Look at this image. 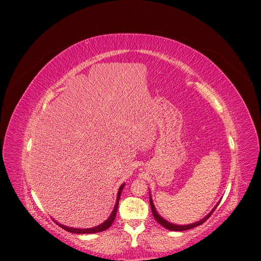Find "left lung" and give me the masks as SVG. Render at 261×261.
<instances>
[{"label":"left lung","instance_id":"8db88e82","mask_svg":"<svg viewBox=\"0 0 261 261\" xmlns=\"http://www.w3.org/2000/svg\"><path fill=\"white\" fill-rule=\"evenodd\" d=\"M150 198V206H151V211H152V215H153V217H154V219L155 220L162 225V226H164V227H166L167 229H169V230H175V231H182V230H187V229H190V228H194V227H196V226H198V225H201L202 223H204L205 221L207 220V219L212 216V214L214 213V211L216 210V207H217V205L219 204H217L216 206L214 207V210L210 213V214H207V216H205L202 220H200V221H198V222H196V223H191V224H187V225H176V224H173V223H170V222H168L167 220H165V219L164 218H162L159 214H158V212L155 211V207H154V204H153V202H152V199H151V196L149 197Z\"/></svg>","mask_w":261,"mask_h":261}]
</instances>
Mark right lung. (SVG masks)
Masks as SVG:
<instances>
[{
	"mask_svg": "<svg viewBox=\"0 0 261 261\" xmlns=\"http://www.w3.org/2000/svg\"><path fill=\"white\" fill-rule=\"evenodd\" d=\"M123 186H125V183H123V184L119 187L114 210L112 211L111 215H110V217L107 219V220H106L103 223H101V224H99V225H97V226H95V227H91V228H74V227L64 226L63 224H60V223H58V222H56V221H55V222H56V223H57L60 227H62L63 229L67 230V231H70V232H73V234H95V232H99V231H102V230L108 229L110 226L112 225V223H113V221H114V219H115V217H116V212H117V207H118V202H119L120 194H121V190H122Z\"/></svg>",
	"mask_w": 261,
	"mask_h": 261,
	"instance_id": "right-lung-1",
	"label": "right lung"
}]
</instances>
